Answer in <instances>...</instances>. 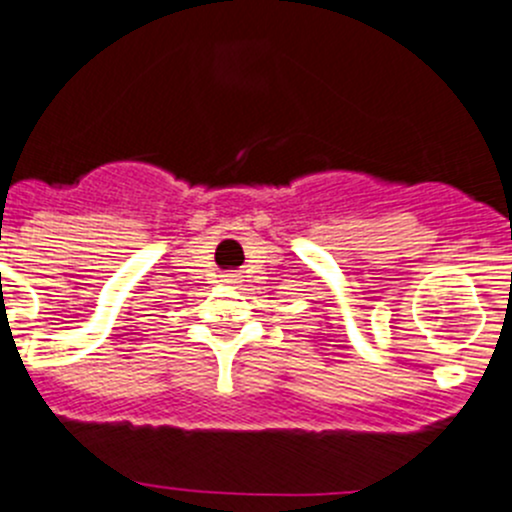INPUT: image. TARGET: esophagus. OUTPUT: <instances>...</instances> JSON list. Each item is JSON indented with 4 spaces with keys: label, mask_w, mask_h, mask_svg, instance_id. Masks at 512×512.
Instances as JSON below:
<instances>
[{
    "label": "esophagus",
    "mask_w": 512,
    "mask_h": 512,
    "mask_svg": "<svg viewBox=\"0 0 512 512\" xmlns=\"http://www.w3.org/2000/svg\"><path fill=\"white\" fill-rule=\"evenodd\" d=\"M237 280H240V277H237L235 272H227V275H222V282H225V285H237Z\"/></svg>",
    "instance_id": "obj_1"
}]
</instances>
